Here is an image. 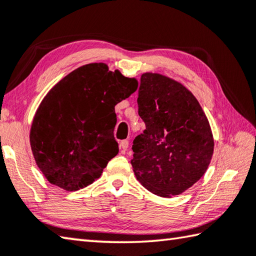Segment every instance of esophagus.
<instances>
[{
    "label": "esophagus",
    "mask_w": 256,
    "mask_h": 256,
    "mask_svg": "<svg viewBox=\"0 0 256 256\" xmlns=\"http://www.w3.org/2000/svg\"><path fill=\"white\" fill-rule=\"evenodd\" d=\"M128 148V140H123V141L120 142V148L122 150V152L126 151Z\"/></svg>",
    "instance_id": "1"
}]
</instances>
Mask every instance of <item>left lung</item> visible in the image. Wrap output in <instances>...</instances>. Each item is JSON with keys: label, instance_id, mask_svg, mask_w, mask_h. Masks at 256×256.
<instances>
[{"label": "left lung", "instance_id": "1", "mask_svg": "<svg viewBox=\"0 0 256 256\" xmlns=\"http://www.w3.org/2000/svg\"><path fill=\"white\" fill-rule=\"evenodd\" d=\"M138 105L146 128L132 145L135 176L158 196L183 193L211 162L214 141L206 115L184 85L158 73L142 74Z\"/></svg>", "mask_w": 256, "mask_h": 256}]
</instances>
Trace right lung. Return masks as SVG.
<instances>
[{
  "label": "right lung",
  "mask_w": 256,
  "mask_h": 256,
  "mask_svg": "<svg viewBox=\"0 0 256 256\" xmlns=\"http://www.w3.org/2000/svg\"><path fill=\"white\" fill-rule=\"evenodd\" d=\"M136 78L104 63L74 70L50 90L30 131L38 168L48 181L78 191L98 180L118 153L115 105L136 91Z\"/></svg>",
  "instance_id": "obj_1"
}]
</instances>
